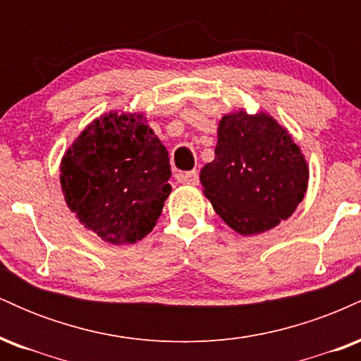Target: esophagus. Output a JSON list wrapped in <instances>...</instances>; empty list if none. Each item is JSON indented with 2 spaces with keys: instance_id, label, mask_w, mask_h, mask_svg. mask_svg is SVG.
<instances>
[{
  "instance_id": "obj_1",
  "label": "esophagus",
  "mask_w": 361,
  "mask_h": 361,
  "mask_svg": "<svg viewBox=\"0 0 361 361\" xmlns=\"http://www.w3.org/2000/svg\"><path fill=\"white\" fill-rule=\"evenodd\" d=\"M178 180H180L181 183H186V185H197L198 183V171L197 169H192V171L180 173V175H178Z\"/></svg>"
}]
</instances>
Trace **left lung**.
<instances>
[{"label":"left lung","instance_id":"obj_1","mask_svg":"<svg viewBox=\"0 0 361 361\" xmlns=\"http://www.w3.org/2000/svg\"><path fill=\"white\" fill-rule=\"evenodd\" d=\"M200 181L222 221L252 235L295 212L307 192L309 166L271 115L238 110L219 122L215 159L202 168Z\"/></svg>","mask_w":361,"mask_h":361}]
</instances>
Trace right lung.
<instances>
[{"instance_id": "add662e5", "label": "right lung", "mask_w": 361, "mask_h": 361, "mask_svg": "<svg viewBox=\"0 0 361 361\" xmlns=\"http://www.w3.org/2000/svg\"><path fill=\"white\" fill-rule=\"evenodd\" d=\"M166 147L142 114L93 120L61 161L69 210L110 244H134L151 233L171 193Z\"/></svg>"}]
</instances>
